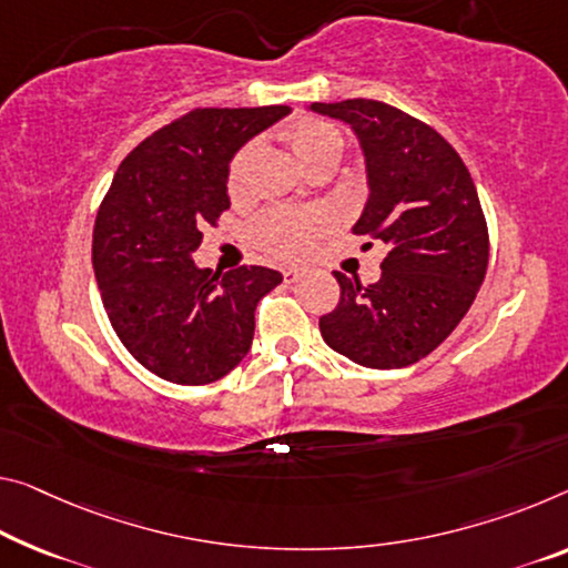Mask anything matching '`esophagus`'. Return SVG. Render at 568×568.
<instances>
[{
  "instance_id": "34e87169",
  "label": "esophagus",
  "mask_w": 568,
  "mask_h": 568,
  "mask_svg": "<svg viewBox=\"0 0 568 568\" xmlns=\"http://www.w3.org/2000/svg\"><path fill=\"white\" fill-rule=\"evenodd\" d=\"M300 278H302V268H286V272H284V282L286 284H294V282H300Z\"/></svg>"
}]
</instances>
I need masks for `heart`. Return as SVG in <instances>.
Segmentation results:
<instances>
[{
    "label": "heart",
    "instance_id": "b5f03b06",
    "mask_svg": "<svg viewBox=\"0 0 568 568\" xmlns=\"http://www.w3.org/2000/svg\"><path fill=\"white\" fill-rule=\"evenodd\" d=\"M286 142H290L296 162L302 164V170H307L310 164L325 160V156H339L343 150V136L337 134L325 121L317 119H300L294 124L286 126ZM256 144L251 142L233 156L231 170H229V187L231 193H241L246 185L248 168L254 162ZM322 229H325V217L320 213L310 211H274L261 217L254 229V241L261 251L272 256H300L310 248Z\"/></svg>",
    "mask_w": 568,
    "mask_h": 568
}]
</instances>
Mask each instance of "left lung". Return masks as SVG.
I'll return each mask as SVG.
<instances>
[{
	"label": "left lung",
	"instance_id": "obj_1",
	"mask_svg": "<svg viewBox=\"0 0 568 568\" xmlns=\"http://www.w3.org/2000/svg\"><path fill=\"white\" fill-rule=\"evenodd\" d=\"M310 111L351 126L368 180L353 233L388 248L375 284L335 272L339 302L320 317V333L365 368H406L452 335L483 286L490 246L475 182L447 139L388 103L353 99Z\"/></svg>",
	"mask_w": 568,
	"mask_h": 568
}]
</instances>
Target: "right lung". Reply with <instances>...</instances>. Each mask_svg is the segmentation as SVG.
I'll use <instances>...</instances> for the list:
<instances>
[{
  "instance_id": "right-lung-1",
  "label": "right lung",
  "mask_w": 568,
  "mask_h": 568,
  "mask_svg": "<svg viewBox=\"0 0 568 568\" xmlns=\"http://www.w3.org/2000/svg\"><path fill=\"white\" fill-rule=\"evenodd\" d=\"M290 106L195 109L119 164L95 215L93 274L111 327L146 371L180 386L223 378L251 351L266 266L200 268L203 225L229 211V170Z\"/></svg>"
}]
</instances>
